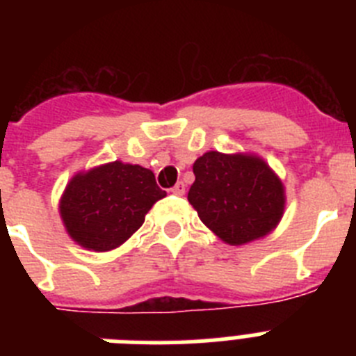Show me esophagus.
<instances>
[{"mask_svg":"<svg viewBox=\"0 0 356 356\" xmlns=\"http://www.w3.org/2000/svg\"><path fill=\"white\" fill-rule=\"evenodd\" d=\"M171 193L176 194V196H184V194H185V184H184V181H178V184H176L175 187L171 188Z\"/></svg>","mask_w":356,"mask_h":356,"instance_id":"34e87169","label":"esophagus"}]
</instances>
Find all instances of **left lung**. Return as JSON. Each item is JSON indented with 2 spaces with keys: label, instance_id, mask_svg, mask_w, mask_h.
<instances>
[{
  "label": "left lung",
  "instance_id": "obj_1",
  "mask_svg": "<svg viewBox=\"0 0 356 356\" xmlns=\"http://www.w3.org/2000/svg\"><path fill=\"white\" fill-rule=\"evenodd\" d=\"M188 203L217 237L241 246L271 234L285 210V188L260 156L209 151L194 162Z\"/></svg>",
  "mask_w": 356,
  "mask_h": 356
}]
</instances>
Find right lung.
I'll list each match as a JSON object with an SVG mask.
<instances>
[{"instance_id":"right-lung-1","label":"right lung","mask_w":356,"mask_h":356,"mask_svg":"<svg viewBox=\"0 0 356 356\" xmlns=\"http://www.w3.org/2000/svg\"><path fill=\"white\" fill-rule=\"evenodd\" d=\"M165 191L143 165L110 162L71 178L60 197V217L69 237L90 251L121 246L143 226Z\"/></svg>"}]
</instances>
